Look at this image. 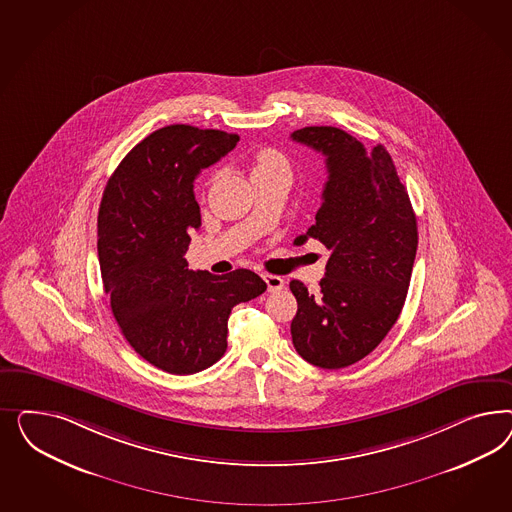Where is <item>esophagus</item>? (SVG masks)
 I'll list each match as a JSON object with an SVG mask.
<instances>
[{
  "label": "esophagus",
  "instance_id": "34e87169",
  "mask_svg": "<svg viewBox=\"0 0 512 512\" xmlns=\"http://www.w3.org/2000/svg\"><path fill=\"white\" fill-rule=\"evenodd\" d=\"M263 279L266 281V285H268V291H270V293H278V291L283 289V285H285L283 278L274 276V274H263Z\"/></svg>",
  "mask_w": 512,
  "mask_h": 512
}]
</instances>
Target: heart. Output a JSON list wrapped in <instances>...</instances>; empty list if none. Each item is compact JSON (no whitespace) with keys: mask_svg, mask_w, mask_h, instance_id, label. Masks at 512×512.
Returning <instances> with one entry per match:
<instances>
[{"mask_svg":"<svg viewBox=\"0 0 512 512\" xmlns=\"http://www.w3.org/2000/svg\"><path fill=\"white\" fill-rule=\"evenodd\" d=\"M289 171V161L276 148H263L253 155V176L264 172Z\"/></svg>","mask_w":512,"mask_h":512,"instance_id":"heart-1","label":"heart"}]
</instances>
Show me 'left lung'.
Wrapping results in <instances>:
<instances>
[{"label":"left lung","instance_id":"1","mask_svg":"<svg viewBox=\"0 0 512 512\" xmlns=\"http://www.w3.org/2000/svg\"><path fill=\"white\" fill-rule=\"evenodd\" d=\"M291 139L326 157L315 225L298 236L319 240L330 257L319 291L293 279L296 353L317 368L340 370L370 355L398 321L419 246L417 217L385 146L372 150L330 125L298 129Z\"/></svg>","mask_w":512,"mask_h":512}]
</instances>
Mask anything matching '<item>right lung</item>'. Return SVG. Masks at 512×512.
Instances as JSON below:
<instances>
[{"label":"right lung","mask_w":512,"mask_h":512,"mask_svg":"<svg viewBox=\"0 0 512 512\" xmlns=\"http://www.w3.org/2000/svg\"><path fill=\"white\" fill-rule=\"evenodd\" d=\"M234 133L174 124L140 140L110 176L97 216L105 293L125 340L152 366L202 372L227 351L236 304L266 291L255 272L189 270L184 259L201 227L193 180L229 154Z\"/></svg>","instance_id":"right-lung-1"}]
</instances>
